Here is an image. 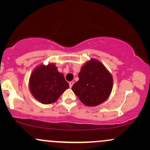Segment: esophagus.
Returning <instances> with one entry per match:
<instances>
[{
    "mask_svg": "<svg viewBox=\"0 0 150 150\" xmlns=\"http://www.w3.org/2000/svg\"><path fill=\"white\" fill-rule=\"evenodd\" d=\"M73 84H74V82H73V81H71V82H69V86H70V88H71V87H73Z\"/></svg>",
    "mask_w": 150,
    "mask_h": 150,
    "instance_id": "esophagus-1",
    "label": "esophagus"
}]
</instances>
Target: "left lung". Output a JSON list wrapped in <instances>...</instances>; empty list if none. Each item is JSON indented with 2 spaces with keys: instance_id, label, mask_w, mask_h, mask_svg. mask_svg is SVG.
Masks as SVG:
<instances>
[{
  "instance_id": "obj_1",
  "label": "left lung",
  "mask_w": 150,
  "mask_h": 150,
  "mask_svg": "<svg viewBox=\"0 0 150 150\" xmlns=\"http://www.w3.org/2000/svg\"><path fill=\"white\" fill-rule=\"evenodd\" d=\"M78 77L72 90L84 104L95 106L107 99L112 90L113 79L102 63L91 59L81 68Z\"/></svg>"
}]
</instances>
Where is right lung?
Wrapping results in <instances>:
<instances>
[{
  "mask_svg": "<svg viewBox=\"0 0 150 150\" xmlns=\"http://www.w3.org/2000/svg\"><path fill=\"white\" fill-rule=\"evenodd\" d=\"M68 87L63 75L53 64L40 65L34 70L30 79L32 95L44 104L55 102Z\"/></svg>",
  "mask_w": 150,
  "mask_h": 150,
  "instance_id": "add662e5",
  "label": "right lung"
}]
</instances>
